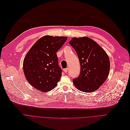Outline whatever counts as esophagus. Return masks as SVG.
<instances>
[{
    "instance_id": "34e87169",
    "label": "esophagus",
    "mask_w": 130,
    "mask_h": 130,
    "mask_svg": "<svg viewBox=\"0 0 130 130\" xmlns=\"http://www.w3.org/2000/svg\"><path fill=\"white\" fill-rule=\"evenodd\" d=\"M68 68L64 69H63V71H64L65 73H67V72H68Z\"/></svg>"
}]
</instances>
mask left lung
Instances as JSON below:
<instances>
[{
    "label": "left lung",
    "instance_id": "left-lung-1",
    "mask_svg": "<svg viewBox=\"0 0 130 130\" xmlns=\"http://www.w3.org/2000/svg\"><path fill=\"white\" fill-rule=\"evenodd\" d=\"M75 49L80 64V73L73 83L79 90L91 92L100 88L106 80L110 61L106 52L87 37L73 38L69 42Z\"/></svg>",
    "mask_w": 130,
    "mask_h": 130
}]
</instances>
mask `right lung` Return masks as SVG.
<instances>
[{
	"label": "right lung",
	"mask_w": 130,
	"mask_h": 130,
	"mask_svg": "<svg viewBox=\"0 0 130 130\" xmlns=\"http://www.w3.org/2000/svg\"><path fill=\"white\" fill-rule=\"evenodd\" d=\"M66 36L45 35L37 41L23 62L24 75L35 88L48 92L57 85L62 75L56 53L63 46Z\"/></svg>",
	"instance_id": "1"
}]
</instances>
